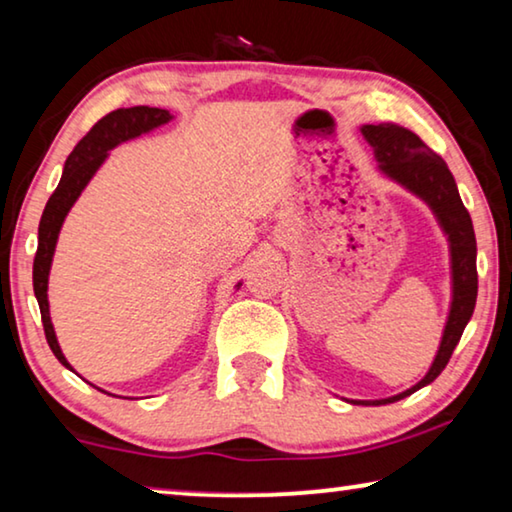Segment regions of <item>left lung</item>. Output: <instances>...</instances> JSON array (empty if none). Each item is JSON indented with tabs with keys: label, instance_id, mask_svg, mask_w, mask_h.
I'll return each instance as SVG.
<instances>
[{
	"label": "left lung",
	"instance_id": "obj_1",
	"mask_svg": "<svg viewBox=\"0 0 512 512\" xmlns=\"http://www.w3.org/2000/svg\"><path fill=\"white\" fill-rule=\"evenodd\" d=\"M362 136L374 147L381 170L392 180L404 184L406 189L418 194L422 201L432 207L443 231L450 240V256H453V305L443 330L439 353L429 367L425 379L413 385L402 395L376 399L372 404H392L397 399L409 397L411 392L420 390L422 385L432 383L443 369H446L450 355L462 337L476 307L478 295V270H476V233L462 198H459L455 177L450 173L446 161L439 154L422 143L418 133L399 127L395 122L367 124L362 127ZM360 404V402H358ZM369 404V402H362Z\"/></svg>",
	"mask_w": 512,
	"mask_h": 512
}]
</instances>
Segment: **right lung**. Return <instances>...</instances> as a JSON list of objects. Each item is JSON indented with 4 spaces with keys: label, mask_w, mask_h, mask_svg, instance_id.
Masks as SVG:
<instances>
[{
    "label": "right lung",
    "mask_w": 512,
    "mask_h": 512,
    "mask_svg": "<svg viewBox=\"0 0 512 512\" xmlns=\"http://www.w3.org/2000/svg\"><path fill=\"white\" fill-rule=\"evenodd\" d=\"M168 120H170L168 110L150 108V106L117 108L106 117H101V120L87 131V136L73 147V152L69 154V159H66L64 164L62 180H59L55 194L50 196V201L46 203V210H43V217L39 224V247H36V256H34V295L36 300H39L43 332H46L50 351L55 353V358L62 362L64 367L71 369V365L64 358L62 348L57 344L53 323H50V311H48V272H50V263H53L59 228H62L66 212H69L71 205L76 203L80 191L87 187V182L92 180L96 168L103 164L108 150H113L117 143H124V140L140 136V133L150 131L154 127H161V124H166Z\"/></svg>",
    "instance_id": "1"
}]
</instances>
